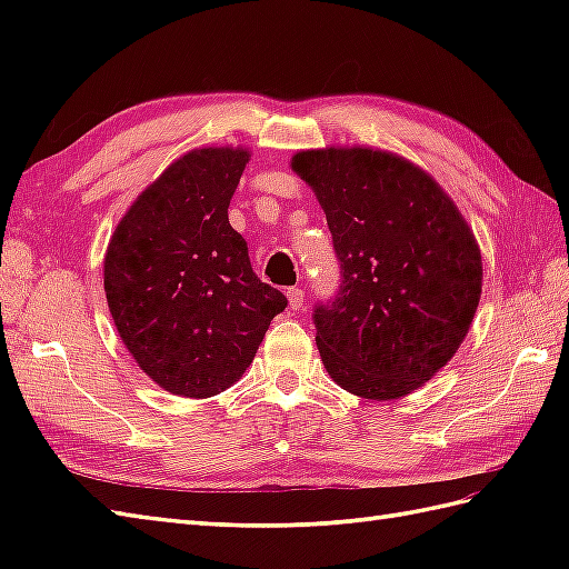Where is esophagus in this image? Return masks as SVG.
Listing matches in <instances>:
<instances>
[{"label":"esophagus","mask_w":569,"mask_h":569,"mask_svg":"<svg viewBox=\"0 0 569 569\" xmlns=\"http://www.w3.org/2000/svg\"><path fill=\"white\" fill-rule=\"evenodd\" d=\"M286 298H288V306H291V310H300V308H303L306 291H303V288H288Z\"/></svg>","instance_id":"34e87169"}]
</instances>
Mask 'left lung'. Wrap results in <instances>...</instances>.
<instances>
[{"mask_svg":"<svg viewBox=\"0 0 569 569\" xmlns=\"http://www.w3.org/2000/svg\"><path fill=\"white\" fill-rule=\"evenodd\" d=\"M293 171L316 192L342 286L316 308L325 369L345 391L393 401L455 357L481 298V251L452 198L391 151H298Z\"/></svg>","mask_w":569,"mask_h":569,"instance_id":"obj_1","label":"left lung"}]
</instances>
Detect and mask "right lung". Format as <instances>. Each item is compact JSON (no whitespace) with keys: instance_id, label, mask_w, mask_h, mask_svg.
Returning <instances> with one entry per match:
<instances>
[{"instance_id":"1","label":"right lung","mask_w":569,"mask_h":569,"mask_svg":"<svg viewBox=\"0 0 569 569\" xmlns=\"http://www.w3.org/2000/svg\"><path fill=\"white\" fill-rule=\"evenodd\" d=\"M249 156L241 147L180 156L131 202L107 247L114 328L168 393L210 398L229 389L288 306L251 271L247 241L227 217Z\"/></svg>"}]
</instances>
